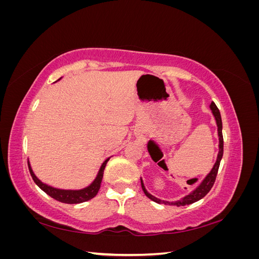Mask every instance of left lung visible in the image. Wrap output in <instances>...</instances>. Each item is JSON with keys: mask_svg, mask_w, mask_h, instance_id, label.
Masks as SVG:
<instances>
[{"mask_svg": "<svg viewBox=\"0 0 259 259\" xmlns=\"http://www.w3.org/2000/svg\"><path fill=\"white\" fill-rule=\"evenodd\" d=\"M210 110L213 112L214 116H215V120H216V124H217V127H218V137H219V152L217 155V160L214 164L213 168L208 173V175L203 179V182L197 187V189L193 190L191 193H189L188 195H186L185 198H183L182 200L176 201V202H167V201H162L158 198L153 197L152 194L149 193L146 188L144 186L143 183V179L140 178V182H142V188L145 192V194L147 197L156 202V203H162V204H165V205H177V206H185V205H189L192 204V203L197 202L199 200H201L202 198H204L205 195L209 192V190L211 189V187H213L214 183H215V179L217 176V171L219 168V164H221L222 158H223V154H224V137H223V122H222V116H221V112H219L217 106L215 105V103H211L210 106Z\"/></svg>", "mask_w": 259, "mask_h": 259, "instance_id": "1", "label": "left lung"}]
</instances>
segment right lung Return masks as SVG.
I'll return each instance as SVG.
<instances>
[{
    "instance_id": "obj_1",
    "label": "right lung",
    "mask_w": 259,
    "mask_h": 259,
    "mask_svg": "<svg viewBox=\"0 0 259 259\" xmlns=\"http://www.w3.org/2000/svg\"><path fill=\"white\" fill-rule=\"evenodd\" d=\"M109 159L110 158H108L103 163V165H101L95 180H94V182L89 187H86V188H84V189H81V190H62V189H56V188H53L51 186L45 185L34 175L29 162H28V166H29L31 177H32V179L34 180V183L38 187H40L45 193H48L50 197H52L53 199L57 200L59 202L68 203V204H77V203L86 202V201L93 199L98 193L101 180H103V176H104V170H105V167L107 165V162L109 161Z\"/></svg>"
}]
</instances>
